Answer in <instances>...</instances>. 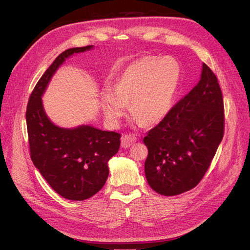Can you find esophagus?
Masks as SVG:
<instances>
[{
  "instance_id": "34e87169",
  "label": "esophagus",
  "mask_w": 250,
  "mask_h": 250,
  "mask_svg": "<svg viewBox=\"0 0 250 250\" xmlns=\"http://www.w3.org/2000/svg\"><path fill=\"white\" fill-rule=\"evenodd\" d=\"M137 141V138L133 135H125L122 137V147L127 148Z\"/></svg>"
}]
</instances>
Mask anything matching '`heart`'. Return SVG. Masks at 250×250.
<instances>
[{
	"label": "heart",
	"mask_w": 250,
	"mask_h": 250,
	"mask_svg": "<svg viewBox=\"0 0 250 250\" xmlns=\"http://www.w3.org/2000/svg\"><path fill=\"white\" fill-rule=\"evenodd\" d=\"M180 78L173 58L143 57L130 63L101 96L105 118L118 124L129 103L131 115L146 125H155L171 110Z\"/></svg>",
	"instance_id": "obj_1"
}]
</instances>
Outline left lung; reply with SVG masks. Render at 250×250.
I'll return each instance as SVG.
<instances>
[{
  "instance_id": "obj_1",
  "label": "left lung",
  "mask_w": 250,
  "mask_h": 250,
  "mask_svg": "<svg viewBox=\"0 0 250 250\" xmlns=\"http://www.w3.org/2000/svg\"><path fill=\"white\" fill-rule=\"evenodd\" d=\"M224 102L217 78L203 63L198 83L144 138L145 177L164 196L198 185L224 136Z\"/></svg>"
}]
</instances>
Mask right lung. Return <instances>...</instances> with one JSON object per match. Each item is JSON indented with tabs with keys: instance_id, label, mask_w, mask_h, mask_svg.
<instances>
[{
	"instance_id": "right-lung-1",
	"label": "right lung",
	"mask_w": 250,
	"mask_h": 250,
	"mask_svg": "<svg viewBox=\"0 0 250 250\" xmlns=\"http://www.w3.org/2000/svg\"><path fill=\"white\" fill-rule=\"evenodd\" d=\"M92 48L93 45L73 47L60 54L36 84L26 109L34 166L55 192L69 200L88 199L104 187L109 175L108 161L121 145L118 132L84 124L73 128L57 126L47 117L42 103L52 77L65 59Z\"/></svg>"
}]
</instances>
